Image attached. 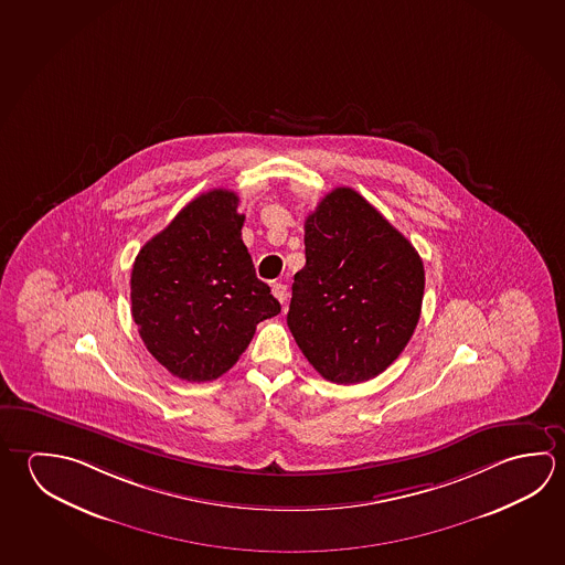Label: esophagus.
<instances>
[{
	"mask_svg": "<svg viewBox=\"0 0 565 565\" xmlns=\"http://www.w3.org/2000/svg\"><path fill=\"white\" fill-rule=\"evenodd\" d=\"M271 294L278 299L279 303H286L287 296H289V294H287L286 284H274V286H271Z\"/></svg>",
	"mask_w": 565,
	"mask_h": 565,
	"instance_id": "1",
	"label": "esophagus"
}]
</instances>
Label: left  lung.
I'll return each instance as SVG.
<instances>
[{
    "label": "left lung",
    "instance_id": "8db88e82",
    "mask_svg": "<svg viewBox=\"0 0 565 565\" xmlns=\"http://www.w3.org/2000/svg\"><path fill=\"white\" fill-rule=\"evenodd\" d=\"M425 268L413 244L353 189L331 190L306 220V266L287 326L317 373L355 385L383 373L415 333Z\"/></svg>",
    "mask_w": 565,
    "mask_h": 565
}]
</instances>
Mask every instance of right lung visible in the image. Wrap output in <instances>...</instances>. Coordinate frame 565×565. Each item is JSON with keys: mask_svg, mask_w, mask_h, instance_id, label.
<instances>
[{"mask_svg": "<svg viewBox=\"0 0 565 565\" xmlns=\"http://www.w3.org/2000/svg\"><path fill=\"white\" fill-rule=\"evenodd\" d=\"M238 194H200L149 239L130 274L132 319L150 355L184 381L230 371L256 326L281 311L242 242Z\"/></svg>", "mask_w": 565, "mask_h": 565, "instance_id": "right-lung-1", "label": "right lung"}]
</instances>
